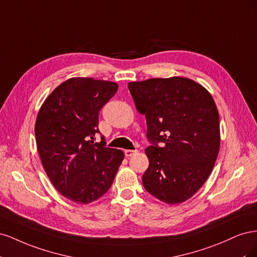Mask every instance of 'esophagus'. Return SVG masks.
Instances as JSON below:
<instances>
[{"instance_id": "obj_1", "label": "esophagus", "mask_w": 257, "mask_h": 257, "mask_svg": "<svg viewBox=\"0 0 257 257\" xmlns=\"http://www.w3.org/2000/svg\"><path fill=\"white\" fill-rule=\"evenodd\" d=\"M124 153H125L126 158H130V157H132V155H134L135 153H137V150H125V151H124Z\"/></svg>"}]
</instances>
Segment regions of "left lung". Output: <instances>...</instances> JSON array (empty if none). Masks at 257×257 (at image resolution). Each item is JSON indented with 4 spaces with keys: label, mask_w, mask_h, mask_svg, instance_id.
Segmentation results:
<instances>
[{
    "label": "left lung",
    "mask_w": 257,
    "mask_h": 257,
    "mask_svg": "<svg viewBox=\"0 0 257 257\" xmlns=\"http://www.w3.org/2000/svg\"><path fill=\"white\" fill-rule=\"evenodd\" d=\"M136 109L146 115L147 192L169 205L191 198L211 174L220 150V118L211 94L184 77L130 82Z\"/></svg>",
    "instance_id": "8db88e82"
}]
</instances>
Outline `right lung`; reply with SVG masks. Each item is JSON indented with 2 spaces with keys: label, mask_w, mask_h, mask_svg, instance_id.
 Returning a JSON list of instances; mask_svg holds the SVG:
<instances>
[{
  "label": "right lung",
  "mask_w": 257,
  "mask_h": 257,
  "mask_svg": "<svg viewBox=\"0 0 257 257\" xmlns=\"http://www.w3.org/2000/svg\"><path fill=\"white\" fill-rule=\"evenodd\" d=\"M118 90L112 81L74 77L45 99L35 122L37 151L62 195L90 204L109 190L124 159L121 150L94 143L98 113Z\"/></svg>",
  "instance_id": "add662e5"
}]
</instances>
